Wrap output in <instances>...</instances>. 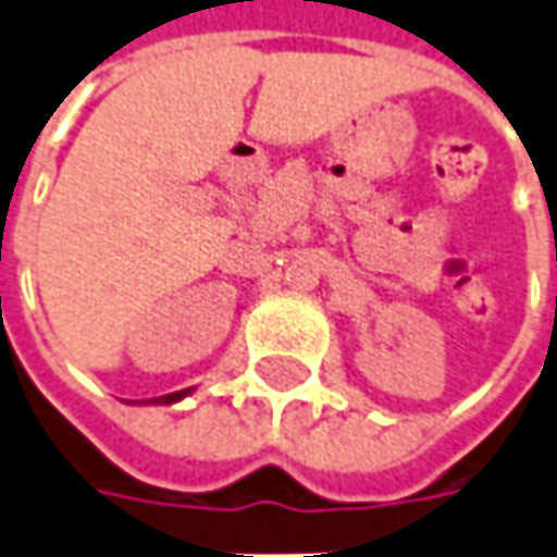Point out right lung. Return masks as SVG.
<instances>
[{"label":"right lung","instance_id":"add662e5","mask_svg":"<svg viewBox=\"0 0 557 557\" xmlns=\"http://www.w3.org/2000/svg\"><path fill=\"white\" fill-rule=\"evenodd\" d=\"M184 394H187V391H175V394H163V397H157V403H175V400H182ZM154 403V400H151Z\"/></svg>","mask_w":557,"mask_h":557}]
</instances>
